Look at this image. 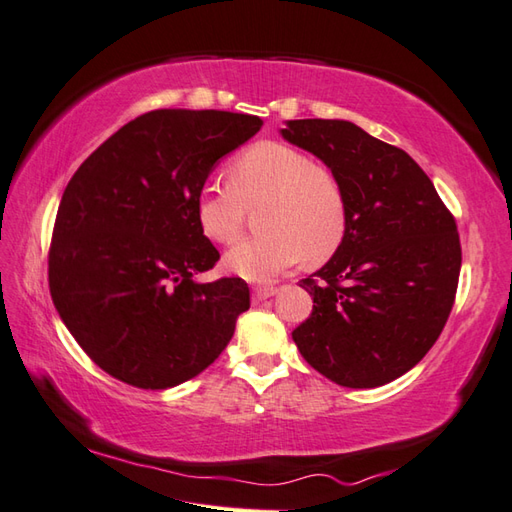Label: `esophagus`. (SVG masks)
I'll return each mask as SVG.
<instances>
[{
  "instance_id": "34e87169",
  "label": "esophagus",
  "mask_w": 512,
  "mask_h": 512,
  "mask_svg": "<svg viewBox=\"0 0 512 512\" xmlns=\"http://www.w3.org/2000/svg\"><path fill=\"white\" fill-rule=\"evenodd\" d=\"M277 295V288L275 286H253V297L257 301H264V299H270Z\"/></svg>"
}]
</instances>
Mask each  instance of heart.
Here are the masks:
<instances>
[{
	"label": "heart",
	"mask_w": 512,
	"mask_h": 512,
	"mask_svg": "<svg viewBox=\"0 0 512 512\" xmlns=\"http://www.w3.org/2000/svg\"><path fill=\"white\" fill-rule=\"evenodd\" d=\"M226 182H204L195 193V220L204 237L228 244L244 226L246 206L259 209L262 235L226 250V268L250 281H270L303 259L323 262L341 246L347 202L339 178L277 140L250 145L226 167Z\"/></svg>",
	"instance_id": "heart-1"
}]
</instances>
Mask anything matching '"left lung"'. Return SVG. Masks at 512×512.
Listing matches in <instances>:
<instances>
[{
	"instance_id": "8db88e82",
	"label": "left lung",
	"mask_w": 512,
	"mask_h": 512,
	"mask_svg": "<svg viewBox=\"0 0 512 512\" xmlns=\"http://www.w3.org/2000/svg\"><path fill=\"white\" fill-rule=\"evenodd\" d=\"M281 136L317 156L347 202L341 246L299 281L314 306L292 339L336 385H387L422 361L449 319L462 266L458 226L418 162L358 125L303 118Z\"/></svg>"
}]
</instances>
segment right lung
Returning <instances> with one entry per match:
<instances>
[{
  "label": "right lung",
  "instance_id": "obj_1",
  "mask_svg": "<svg viewBox=\"0 0 512 512\" xmlns=\"http://www.w3.org/2000/svg\"><path fill=\"white\" fill-rule=\"evenodd\" d=\"M262 118L154 110L76 169L54 222L48 279L61 321L107 374L140 389L198 376L250 308L244 279L202 284L220 253L195 220V193Z\"/></svg>",
  "mask_w": 512,
  "mask_h": 512
}]
</instances>
